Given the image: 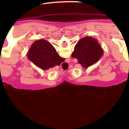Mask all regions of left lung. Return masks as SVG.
I'll list each match as a JSON object with an SVG mask.
<instances>
[{
    "label": "left lung",
    "instance_id": "8db88e82",
    "mask_svg": "<svg viewBox=\"0 0 129 129\" xmlns=\"http://www.w3.org/2000/svg\"><path fill=\"white\" fill-rule=\"evenodd\" d=\"M103 51L98 41L93 37H85L76 44L71 56L77 59L83 68H88L99 61Z\"/></svg>",
    "mask_w": 129,
    "mask_h": 129
}]
</instances>
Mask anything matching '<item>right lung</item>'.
I'll list each match as a JSON object with an SVG mask.
<instances>
[{
  "mask_svg": "<svg viewBox=\"0 0 129 129\" xmlns=\"http://www.w3.org/2000/svg\"><path fill=\"white\" fill-rule=\"evenodd\" d=\"M28 58L43 70L60 65L64 59L59 56L50 43L44 39L36 41L31 44L28 52Z\"/></svg>",
  "mask_w": 129,
  "mask_h": 129,
  "instance_id": "add662e5",
  "label": "right lung"
}]
</instances>
